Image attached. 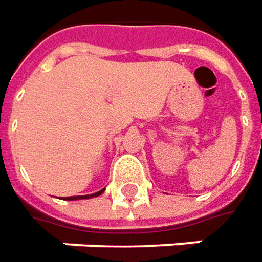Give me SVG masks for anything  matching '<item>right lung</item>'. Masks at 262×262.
<instances>
[{
    "instance_id": "right-lung-1",
    "label": "right lung",
    "mask_w": 262,
    "mask_h": 262,
    "mask_svg": "<svg viewBox=\"0 0 262 262\" xmlns=\"http://www.w3.org/2000/svg\"><path fill=\"white\" fill-rule=\"evenodd\" d=\"M105 191V188L100 189V191H97V192H94V194H90V195H74V196H62L64 200L67 201H74V200H88V198H94V196H98L101 195L102 192Z\"/></svg>"
}]
</instances>
